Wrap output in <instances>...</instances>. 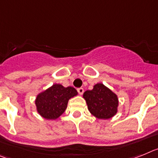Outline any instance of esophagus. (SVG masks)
<instances>
[{
	"label": "esophagus",
	"instance_id": "34e87169",
	"mask_svg": "<svg viewBox=\"0 0 158 158\" xmlns=\"http://www.w3.org/2000/svg\"><path fill=\"white\" fill-rule=\"evenodd\" d=\"M77 91L79 92V94H83V92H84V90H83V87H79V88L77 89Z\"/></svg>",
	"mask_w": 158,
	"mask_h": 158
}]
</instances>
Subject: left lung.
<instances>
[{
    "label": "left lung",
    "mask_w": 158,
    "mask_h": 158,
    "mask_svg": "<svg viewBox=\"0 0 158 158\" xmlns=\"http://www.w3.org/2000/svg\"><path fill=\"white\" fill-rule=\"evenodd\" d=\"M83 98L87 102L89 111L98 118H110L117 113V95L102 83H97L92 90L85 91Z\"/></svg>",
    "instance_id": "obj_1"
}]
</instances>
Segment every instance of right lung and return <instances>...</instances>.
I'll use <instances>...</instances> for the list:
<instances>
[{"instance_id":"add662e5","label":"right lung","mask_w":158,"mask_h":158,"mask_svg":"<svg viewBox=\"0 0 158 158\" xmlns=\"http://www.w3.org/2000/svg\"><path fill=\"white\" fill-rule=\"evenodd\" d=\"M77 94L74 87L52 85L37 95L35 105L38 113L46 119H56L65 111L68 100Z\"/></svg>"}]
</instances>
